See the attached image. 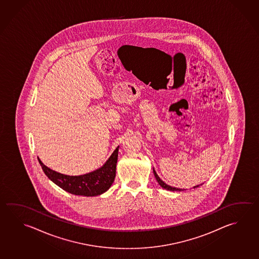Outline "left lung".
Segmentation results:
<instances>
[{"mask_svg":"<svg viewBox=\"0 0 259 259\" xmlns=\"http://www.w3.org/2000/svg\"><path fill=\"white\" fill-rule=\"evenodd\" d=\"M153 174H154V176H155V178L156 180H157V182H158V184H160V186H161L162 188L165 189V190H168V191H172V192H182V191H185V190H186V189H180L176 188V187H171V186H169V185H168V184H165L164 182H163L162 180L160 179V177L158 176V174H156L155 169H154V168H153ZM202 184L196 185V186H194L193 188H197V187H199V186H200V185H202Z\"/></svg>","mask_w":259,"mask_h":259,"instance_id":"1","label":"left lung"}]
</instances>
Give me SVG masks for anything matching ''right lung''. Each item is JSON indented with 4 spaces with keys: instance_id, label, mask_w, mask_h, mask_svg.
I'll return each mask as SVG.
<instances>
[{
    "instance_id": "add662e5",
    "label": "right lung",
    "mask_w": 259,
    "mask_h": 259,
    "mask_svg": "<svg viewBox=\"0 0 259 259\" xmlns=\"http://www.w3.org/2000/svg\"><path fill=\"white\" fill-rule=\"evenodd\" d=\"M118 147L107 161L99 169L89 174L70 176L57 172L48 168L38 158L44 172L54 184L67 193L83 196H97L107 192L112 185L116 176V166L118 160Z\"/></svg>"
}]
</instances>
